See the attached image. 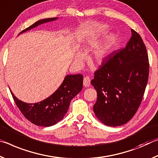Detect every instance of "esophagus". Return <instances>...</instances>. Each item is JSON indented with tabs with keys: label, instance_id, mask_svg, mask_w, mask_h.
Returning <instances> with one entry per match:
<instances>
[{
	"label": "esophagus",
	"instance_id": "1",
	"mask_svg": "<svg viewBox=\"0 0 158 158\" xmlns=\"http://www.w3.org/2000/svg\"><path fill=\"white\" fill-rule=\"evenodd\" d=\"M83 85H84L85 87H86L89 86V85H90V78H89V77L86 76V77H84V79H83Z\"/></svg>",
	"mask_w": 158,
	"mask_h": 158
}]
</instances>
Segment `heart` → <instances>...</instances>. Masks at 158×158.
Returning <instances> with one entry per match:
<instances>
[{"label":"heart","instance_id":"b5f03b06","mask_svg":"<svg viewBox=\"0 0 158 158\" xmlns=\"http://www.w3.org/2000/svg\"><path fill=\"white\" fill-rule=\"evenodd\" d=\"M106 31V27L103 24H94L92 27V33L93 35H101L104 33ZM113 41V38L107 36L97 48L94 52V58L97 61H102L107 55L108 50ZM82 58L81 54H77V59Z\"/></svg>","mask_w":158,"mask_h":158}]
</instances>
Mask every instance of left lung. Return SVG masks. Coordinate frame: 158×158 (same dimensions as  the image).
I'll list each match as a JSON object with an SVG mask.
<instances>
[{"mask_svg": "<svg viewBox=\"0 0 158 158\" xmlns=\"http://www.w3.org/2000/svg\"><path fill=\"white\" fill-rule=\"evenodd\" d=\"M131 31V37L125 47L106 57L91 81L97 92L93 110L107 126H121L133 118L148 82L146 48L139 33Z\"/></svg>", "mask_w": 158, "mask_h": 158, "instance_id": "obj_1", "label": "left lung"}]
</instances>
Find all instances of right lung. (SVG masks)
<instances>
[{
  "label": "right lung",
  "mask_w": 158,
  "mask_h": 158,
  "mask_svg": "<svg viewBox=\"0 0 158 158\" xmlns=\"http://www.w3.org/2000/svg\"><path fill=\"white\" fill-rule=\"evenodd\" d=\"M58 17L40 19L19 33H24L44 23L56 20ZM83 76L81 74L67 75L59 88L40 102L28 103L19 100L11 92L15 103L24 117L37 126L50 127L64 118L68 111L70 103L82 89Z\"/></svg>",
  "instance_id": "obj_1"
}]
</instances>
